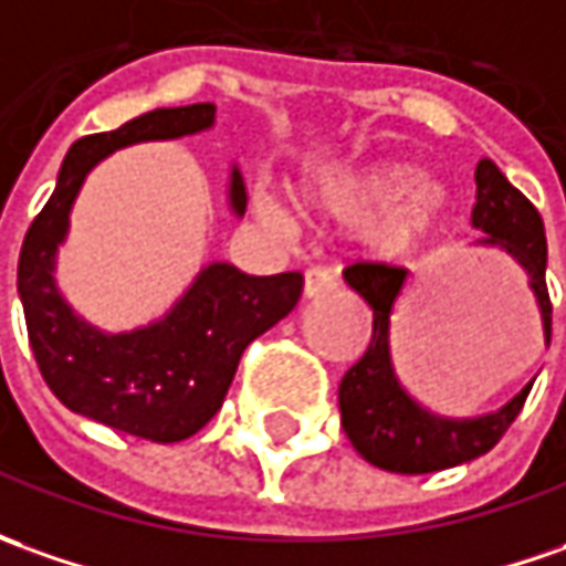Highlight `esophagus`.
<instances>
[{"mask_svg": "<svg viewBox=\"0 0 566 566\" xmlns=\"http://www.w3.org/2000/svg\"><path fill=\"white\" fill-rule=\"evenodd\" d=\"M337 287V279L328 266H310L303 272V294L306 297H322V294H332Z\"/></svg>", "mask_w": 566, "mask_h": 566, "instance_id": "obj_1", "label": "esophagus"}]
</instances>
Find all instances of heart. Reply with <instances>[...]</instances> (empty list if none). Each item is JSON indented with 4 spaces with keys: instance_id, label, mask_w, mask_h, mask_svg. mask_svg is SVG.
<instances>
[{
    "instance_id": "heart-1",
    "label": "heart",
    "mask_w": 566,
    "mask_h": 566,
    "mask_svg": "<svg viewBox=\"0 0 566 566\" xmlns=\"http://www.w3.org/2000/svg\"><path fill=\"white\" fill-rule=\"evenodd\" d=\"M402 164H368L322 176L306 201L318 213L363 219V241L378 256H406L428 241L443 213V191Z\"/></svg>"
}]
</instances>
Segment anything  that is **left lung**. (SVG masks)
<instances>
[{
	"label": "left lung",
	"mask_w": 566,
	"mask_h": 566,
	"mask_svg": "<svg viewBox=\"0 0 566 566\" xmlns=\"http://www.w3.org/2000/svg\"><path fill=\"white\" fill-rule=\"evenodd\" d=\"M474 229L486 232L483 244H499L509 251L530 275V287L539 300L545 340H552V297L545 284V226L539 210L524 191L511 186L493 160L476 164V203L471 210ZM409 269L378 260H359L344 272V279L359 297L375 310L371 340L359 363L349 365L340 380V424L353 449L368 464L394 474H433L490 452L514 418L524 409L530 387L511 399L502 412L483 415L474 421H449L424 412L396 384L390 365V313L402 291Z\"/></svg>",
	"instance_id": "1"
}]
</instances>
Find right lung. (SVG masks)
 Masks as SVG:
<instances>
[{
	"instance_id": "right-lung-1",
	"label": "right lung",
	"mask_w": 566,
	"mask_h": 566,
	"mask_svg": "<svg viewBox=\"0 0 566 566\" xmlns=\"http://www.w3.org/2000/svg\"><path fill=\"white\" fill-rule=\"evenodd\" d=\"M213 114V102L157 107L114 133L76 138L61 164L52 198L27 229L18 260L27 337L49 390L71 412L151 443L188 440L219 412L241 353L294 310L303 275H244L229 263H213L164 322L142 332L102 334L57 297L52 263L67 232L73 198L102 157L145 138L207 129ZM244 203L248 191L234 170L232 207L244 213Z\"/></svg>"
}]
</instances>
